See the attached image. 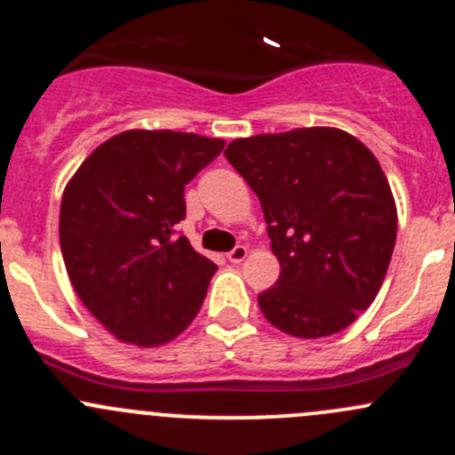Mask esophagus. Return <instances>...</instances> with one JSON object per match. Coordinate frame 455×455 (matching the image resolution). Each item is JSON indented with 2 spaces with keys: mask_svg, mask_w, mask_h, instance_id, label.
I'll use <instances>...</instances> for the list:
<instances>
[{
  "mask_svg": "<svg viewBox=\"0 0 455 455\" xmlns=\"http://www.w3.org/2000/svg\"><path fill=\"white\" fill-rule=\"evenodd\" d=\"M245 257H248V248L245 245H236L232 252H228V261L230 263H241Z\"/></svg>",
  "mask_w": 455,
  "mask_h": 455,
  "instance_id": "esophagus-1",
  "label": "esophagus"
}]
</instances>
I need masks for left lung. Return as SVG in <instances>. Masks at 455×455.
Masks as SVG:
<instances>
[{
	"label": "left lung",
	"instance_id": "1",
	"mask_svg": "<svg viewBox=\"0 0 455 455\" xmlns=\"http://www.w3.org/2000/svg\"><path fill=\"white\" fill-rule=\"evenodd\" d=\"M225 158L261 201L281 275L259 295L279 331L335 335L378 297L397 210L373 151L335 127L236 138Z\"/></svg>",
	"mask_w": 455,
	"mask_h": 455
}]
</instances>
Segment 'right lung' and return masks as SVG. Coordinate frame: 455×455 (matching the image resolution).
<instances>
[{
  "label": "right lung",
  "instance_id": "right-lung-1",
  "mask_svg": "<svg viewBox=\"0 0 455 455\" xmlns=\"http://www.w3.org/2000/svg\"><path fill=\"white\" fill-rule=\"evenodd\" d=\"M223 147L198 133L129 129L95 147L64 188L68 279L116 339L167 344L201 310L216 266L174 232L185 219V185Z\"/></svg>",
  "mask_w": 455,
  "mask_h": 455
}]
</instances>
